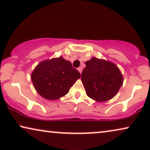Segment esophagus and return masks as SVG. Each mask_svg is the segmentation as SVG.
<instances>
[{
    "mask_svg": "<svg viewBox=\"0 0 150 150\" xmlns=\"http://www.w3.org/2000/svg\"><path fill=\"white\" fill-rule=\"evenodd\" d=\"M77 70H78V71L80 72V74H81V73H82V67H79L78 68H77Z\"/></svg>",
    "mask_w": 150,
    "mask_h": 150,
    "instance_id": "obj_1",
    "label": "esophagus"
}]
</instances>
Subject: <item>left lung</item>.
Masks as SVG:
<instances>
[{
  "mask_svg": "<svg viewBox=\"0 0 150 150\" xmlns=\"http://www.w3.org/2000/svg\"><path fill=\"white\" fill-rule=\"evenodd\" d=\"M82 80L86 95L98 102L110 100L123 84V76L112 62L92 57L85 62Z\"/></svg>",
  "mask_w": 150,
  "mask_h": 150,
  "instance_id": "left-lung-1",
  "label": "left lung"
}]
</instances>
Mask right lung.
<instances>
[{
    "mask_svg": "<svg viewBox=\"0 0 150 150\" xmlns=\"http://www.w3.org/2000/svg\"><path fill=\"white\" fill-rule=\"evenodd\" d=\"M80 78V73L62 57L43 61L31 73L36 91L44 98L54 100L64 96Z\"/></svg>",
    "mask_w": 150,
    "mask_h": 150,
    "instance_id": "1",
    "label": "right lung"
}]
</instances>
